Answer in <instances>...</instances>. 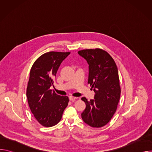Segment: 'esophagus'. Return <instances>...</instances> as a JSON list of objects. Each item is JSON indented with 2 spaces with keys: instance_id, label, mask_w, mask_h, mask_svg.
Returning a JSON list of instances; mask_svg holds the SVG:
<instances>
[{
  "instance_id": "34e87169",
  "label": "esophagus",
  "mask_w": 152,
  "mask_h": 152,
  "mask_svg": "<svg viewBox=\"0 0 152 152\" xmlns=\"http://www.w3.org/2000/svg\"><path fill=\"white\" fill-rule=\"evenodd\" d=\"M69 99H70V100H71V101H72V102H75V101H76V100L77 99V97H73V96H70V97H69Z\"/></svg>"
}]
</instances>
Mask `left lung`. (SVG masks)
Instances as JSON below:
<instances>
[{"label": "left lung", "instance_id": "left-lung-1", "mask_svg": "<svg viewBox=\"0 0 152 152\" xmlns=\"http://www.w3.org/2000/svg\"><path fill=\"white\" fill-rule=\"evenodd\" d=\"M78 53L89 64L88 83L96 93L94 100L81 99L86 104L82 118L93 127H101L111 120L120 100L121 88L117 65L112 56L101 49L81 50Z\"/></svg>", "mask_w": 152, "mask_h": 152}]
</instances>
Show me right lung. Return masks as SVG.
Masks as SVG:
<instances>
[{
  "instance_id": "1",
  "label": "right lung",
  "mask_w": 152,
  "mask_h": 152,
  "mask_svg": "<svg viewBox=\"0 0 152 152\" xmlns=\"http://www.w3.org/2000/svg\"><path fill=\"white\" fill-rule=\"evenodd\" d=\"M70 52H49L41 55L31 67L26 96L32 113L45 127L58 124L68 105L67 96L58 95L50 90L58 68Z\"/></svg>"
}]
</instances>
